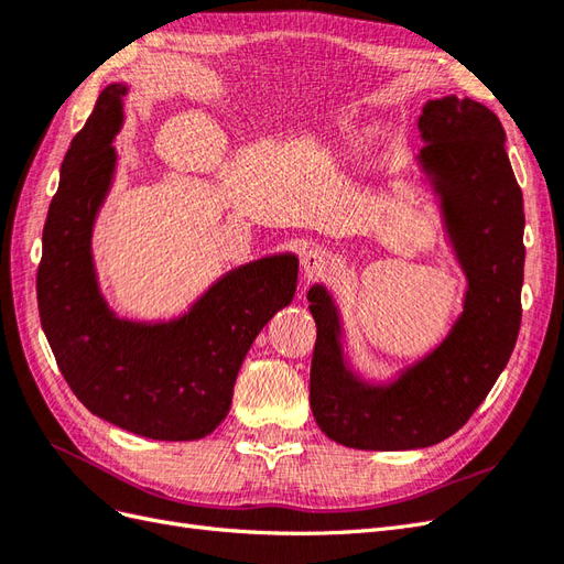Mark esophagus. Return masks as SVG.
<instances>
[{"label":"esophagus","mask_w":564,"mask_h":564,"mask_svg":"<svg viewBox=\"0 0 564 564\" xmlns=\"http://www.w3.org/2000/svg\"><path fill=\"white\" fill-rule=\"evenodd\" d=\"M329 263H332V253L322 247H313L301 256V268L305 272V278L319 275V272L329 268Z\"/></svg>","instance_id":"obj_1"}]
</instances>
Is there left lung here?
Instances as JSON below:
<instances>
[{"label": "left lung", "instance_id": "1", "mask_svg": "<svg viewBox=\"0 0 564 564\" xmlns=\"http://www.w3.org/2000/svg\"><path fill=\"white\" fill-rule=\"evenodd\" d=\"M419 133V172L468 282L464 311L431 352L377 381L350 365L329 289L311 286L313 416L352 449H423L454 435L497 383L520 332L524 212L499 117L473 98L445 96L423 106Z\"/></svg>", "mask_w": 564, "mask_h": 564}]
</instances>
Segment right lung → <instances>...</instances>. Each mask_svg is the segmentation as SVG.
<instances>
[{
	"label": "right lung",
	"instance_id": "1",
	"mask_svg": "<svg viewBox=\"0 0 564 564\" xmlns=\"http://www.w3.org/2000/svg\"><path fill=\"white\" fill-rule=\"evenodd\" d=\"M127 94L122 82L100 91L61 164L37 270L42 329L91 414L150 440H199L228 416L253 338L292 303L299 259L286 251L237 265L172 319L119 317L100 292L91 237L117 172Z\"/></svg>",
	"mask_w": 564,
	"mask_h": 564
}]
</instances>
